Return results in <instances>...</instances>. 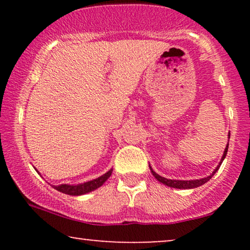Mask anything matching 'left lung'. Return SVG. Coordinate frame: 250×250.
Here are the masks:
<instances>
[{
    "label": "left lung",
    "mask_w": 250,
    "mask_h": 250,
    "mask_svg": "<svg viewBox=\"0 0 250 250\" xmlns=\"http://www.w3.org/2000/svg\"><path fill=\"white\" fill-rule=\"evenodd\" d=\"M229 139H230V133H229ZM228 148H229V143L227 145V148H225V150H224L223 156H222V159H221L220 164H218L216 168L214 169V172L211 173L209 176L204 177V179H200V180L182 181V180H169V179H165V177H163V176L158 175V174H157V173L155 172V170H153V169L151 168V166L149 165V167H150V170H151L152 175L155 176L156 179L158 180L160 183L165 184V186H167V187H170V188H176V189H193V188H198V187L203 186V184H205L206 182H208V181H209V180L211 179V176H213L214 174L217 172L218 168H220V166H221L222 162H223L224 158H225V156H227V153H228Z\"/></svg>",
    "instance_id": "obj_1"
}]
</instances>
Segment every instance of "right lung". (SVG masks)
I'll list each match as a JSON object with an SVG mask.
<instances>
[{"instance_id": "obj_1", "label": "right lung", "mask_w": 250, "mask_h": 250, "mask_svg": "<svg viewBox=\"0 0 250 250\" xmlns=\"http://www.w3.org/2000/svg\"><path fill=\"white\" fill-rule=\"evenodd\" d=\"M112 173V169L108 170L107 173L104 174V175L98 177V179L88 181V182L77 184V186H70V184H60V186H52L54 189L60 191V192L69 194V196H82V194H85L87 192H91L98 188H100L102 184H104L105 181H107L109 177H110Z\"/></svg>"}]
</instances>
